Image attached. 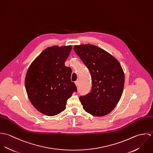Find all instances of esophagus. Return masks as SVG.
Listing matches in <instances>:
<instances>
[{"mask_svg":"<svg viewBox=\"0 0 153 153\" xmlns=\"http://www.w3.org/2000/svg\"><path fill=\"white\" fill-rule=\"evenodd\" d=\"M75 84L76 86V87H78V84H79V81H78V80H77L76 81H75Z\"/></svg>","mask_w":153,"mask_h":153,"instance_id":"1","label":"esophagus"}]
</instances>
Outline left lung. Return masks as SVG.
<instances>
[{"label": "left lung", "instance_id": "left-lung-1", "mask_svg": "<svg viewBox=\"0 0 153 153\" xmlns=\"http://www.w3.org/2000/svg\"><path fill=\"white\" fill-rule=\"evenodd\" d=\"M74 50L88 68L92 78L91 92L79 98L84 109L94 116L108 114L123 94L125 76L122 66L115 57L97 46L75 45Z\"/></svg>", "mask_w": 153, "mask_h": 153}]
</instances>
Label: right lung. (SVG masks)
I'll return each instance as SVG.
<instances>
[{
    "instance_id": "add662e5",
    "label": "right lung",
    "mask_w": 153,
    "mask_h": 153,
    "mask_svg": "<svg viewBox=\"0 0 153 153\" xmlns=\"http://www.w3.org/2000/svg\"><path fill=\"white\" fill-rule=\"evenodd\" d=\"M72 46H52L43 51L29 66L25 84L33 107L48 116L66 108L67 100L76 91L71 82V68L65 65Z\"/></svg>"
}]
</instances>
